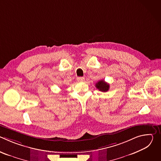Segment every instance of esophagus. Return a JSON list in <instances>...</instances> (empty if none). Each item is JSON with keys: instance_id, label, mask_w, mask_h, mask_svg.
Instances as JSON below:
<instances>
[{"instance_id": "1", "label": "esophagus", "mask_w": 161, "mask_h": 161, "mask_svg": "<svg viewBox=\"0 0 161 161\" xmlns=\"http://www.w3.org/2000/svg\"><path fill=\"white\" fill-rule=\"evenodd\" d=\"M77 80L78 81H83L85 80V78H83V77H78Z\"/></svg>"}]
</instances>
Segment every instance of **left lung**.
Segmentation results:
<instances>
[{"label": "left lung", "instance_id": "8db88e82", "mask_svg": "<svg viewBox=\"0 0 161 161\" xmlns=\"http://www.w3.org/2000/svg\"><path fill=\"white\" fill-rule=\"evenodd\" d=\"M96 86L98 90L101 92H107L109 88V85L104 81V80H101L96 84Z\"/></svg>", "mask_w": 161, "mask_h": 161}]
</instances>
